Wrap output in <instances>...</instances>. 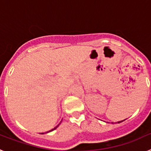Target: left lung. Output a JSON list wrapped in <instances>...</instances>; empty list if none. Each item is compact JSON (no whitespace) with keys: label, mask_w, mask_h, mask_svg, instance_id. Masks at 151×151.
<instances>
[{"label":"left lung","mask_w":151,"mask_h":151,"mask_svg":"<svg viewBox=\"0 0 151 151\" xmlns=\"http://www.w3.org/2000/svg\"><path fill=\"white\" fill-rule=\"evenodd\" d=\"M124 120H125V119H124ZM124 120H122V121H119V122H117V123H120V122H123ZM112 123H113V122H112Z\"/></svg>","instance_id":"8db88e82"}]
</instances>
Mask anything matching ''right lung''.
<instances>
[{
	"label": "right lung",
	"mask_w": 151,
	"mask_h": 151,
	"mask_svg": "<svg viewBox=\"0 0 151 151\" xmlns=\"http://www.w3.org/2000/svg\"><path fill=\"white\" fill-rule=\"evenodd\" d=\"M60 123H59V124H58V125H57V126H56V127H54V129H51V130H50V131H49V132H47V133H48V132H52V131H54V129H57V127H58V126H59V125H60ZM42 134H44V133H42Z\"/></svg>",
	"instance_id": "1"
}]
</instances>
